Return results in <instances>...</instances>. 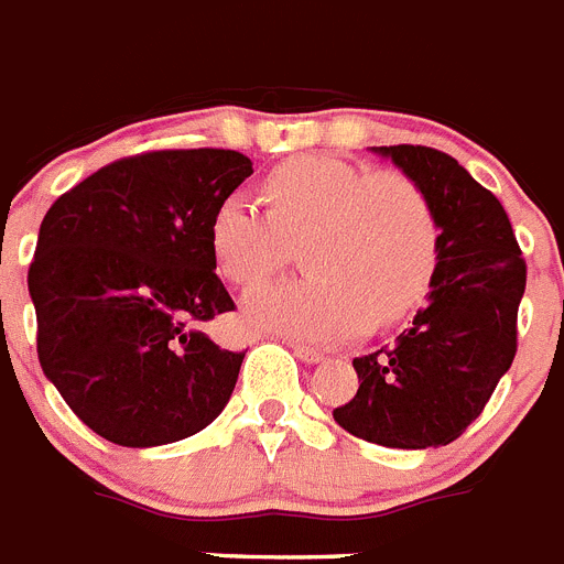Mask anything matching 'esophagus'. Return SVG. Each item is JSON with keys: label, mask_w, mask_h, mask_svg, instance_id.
I'll return each mask as SVG.
<instances>
[{"label": "esophagus", "mask_w": 564, "mask_h": 564, "mask_svg": "<svg viewBox=\"0 0 564 564\" xmlns=\"http://www.w3.org/2000/svg\"><path fill=\"white\" fill-rule=\"evenodd\" d=\"M292 351H295V357L297 360H303V364H310V366L323 364V351L310 349V346H292Z\"/></svg>", "instance_id": "esophagus-1"}]
</instances>
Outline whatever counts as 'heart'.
<instances>
[{"instance_id":"heart-1","label":"heart","mask_w":564,"mask_h":564,"mask_svg":"<svg viewBox=\"0 0 564 564\" xmlns=\"http://www.w3.org/2000/svg\"><path fill=\"white\" fill-rule=\"evenodd\" d=\"M261 209L229 195L209 224L215 263L235 283L281 269L303 241L310 272L243 295L247 321L292 340L337 343L409 315L437 269L440 232L411 178L371 173L326 155L283 161L263 181Z\"/></svg>"}]
</instances>
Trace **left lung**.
<instances>
[{"label": "left lung", "instance_id": "8db88e82", "mask_svg": "<svg viewBox=\"0 0 564 564\" xmlns=\"http://www.w3.org/2000/svg\"><path fill=\"white\" fill-rule=\"evenodd\" d=\"M391 159L431 204L440 229L437 269L409 329L355 357L360 389L335 423L386 448H440L457 440L517 355L525 261L506 209L452 155L431 147H369Z\"/></svg>", "mask_w": 564, "mask_h": 564}]
</instances>
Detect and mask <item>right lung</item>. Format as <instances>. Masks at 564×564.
Instances as JSON below:
<instances>
[{"mask_svg": "<svg viewBox=\"0 0 564 564\" xmlns=\"http://www.w3.org/2000/svg\"><path fill=\"white\" fill-rule=\"evenodd\" d=\"M249 175L235 150H159L101 166L47 209L28 272L39 364L99 437L178 443L232 398L247 351L198 323L235 310L209 224Z\"/></svg>", "mask_w": 564, "mask_h": 564, "instance_id": "add662e5", "label": "right lung"}]
</instances>
